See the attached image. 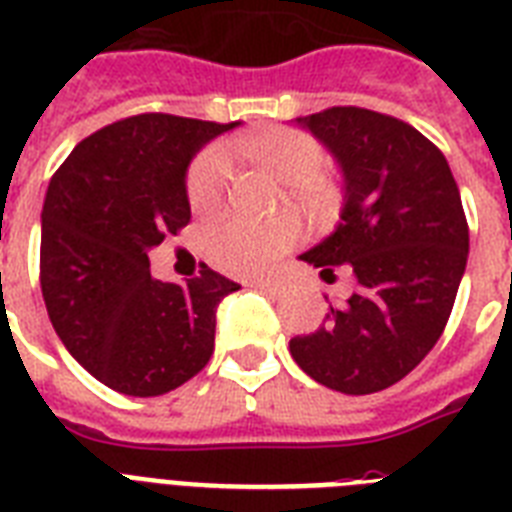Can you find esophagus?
Segmentation results:
<instances>
[{"instance_id":"esophagus-1","label":"esophagus","mask_w":512,"mask_h":512,"mask_svg":"<svg viewBox=\"0 0 512 512\" xmlns=\"http://www.w3.org/2000/svg\"><path fill=\"white\" fill-rule=\"evenodd\" d=\"M255 287L263 289V292H268V295H284V292H287V284L279 279H257Z\"/></svg>"}]
</instances>
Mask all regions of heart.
<instances>
[{"mask_svg": "<svg viewBox=\"0 0 512 512\" xmlns=\"http://www.w3.org/2000/svg\"><path fill=\"white\" fill-rule=\"evenodd\" d=\"M247 162L265 167L268 172L287 183L289 196L319 204L327 196V151L313 135L292 127H268L255 135L236 140ZM233 170L223 148H204L188 167L185 191L193 212L212 215L223 207ZM300 236V228L292 217H276L268 223H247L239 217L215 220L204 231L201 249L209 263L225 273L249 276L287 252Z\"/></svg>", "mask_w": 512, "mask_h": 512, "instance_id": "b5f03b06", "label": "heart"}]
</instances>
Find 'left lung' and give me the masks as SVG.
<instances>
[{"label":"left lung","mask_w":512,"mask_h":512,"mask_svg":"<svg viewBox=\"0 0 512 512\" xmlns=\"http://www.w3.org/2000/svg\"><path fill=\"white\" fill-rule=\"evenodd\" d=\"M335 156L345 180L335 233L300 255L353 295L327 324L292 337L308 377L348 396L404 380L444 332L468 263V220L444 154L412 124L335 106L297 119Z\"/></svg>","instance_id":"8db88e82"}]
</instances>
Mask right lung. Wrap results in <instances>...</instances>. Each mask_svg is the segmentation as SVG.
<instances>
[{"label": "right lung", "instance_id": "right-lung-1", "mask_svg": "<svg viewBox=\"0 0 512 512\" xmlns=\"http://www.w3.org/2000/svg\"><path fill=\"white\" fill-rule=\"evenodd\" d=\"M239 122L140 114L92 132L52 175L39 281L68 353L124 396H162L207 366L217 305L239 284L201 265L185 284L151 276L148 252L191 220L185 172Z\"/></svg>", "mask_w": 512, "mask_h": 512}]
</instances>
